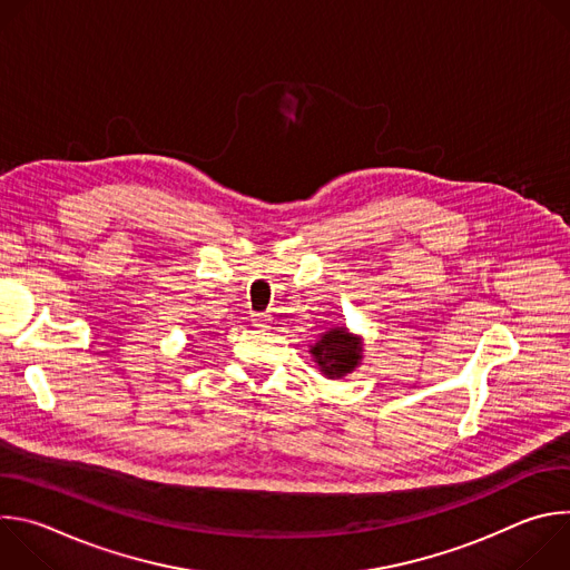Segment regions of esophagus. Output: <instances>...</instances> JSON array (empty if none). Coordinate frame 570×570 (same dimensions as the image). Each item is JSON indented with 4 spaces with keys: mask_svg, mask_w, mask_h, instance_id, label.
Here are the masks:
<instances>
[{
    "mask_svg": "<svg viewBox=\"0 0 570 570\" xmlns=\"http://www.w3.org/2000/svg\"><path fill=\"white\" fill-rule=\"evenodd\" d=\"M253 324H255V327H268L271 315L268 313H253Z\"/></svg>",
    "mask_w": 570,
    "mask_h": 570,
    "instance_id": "1",
    "label": "esophagus"
}]
</instances>
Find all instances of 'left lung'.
Wrapping results in <instances>:
<instances>
[{
  "instance_id": "1",
  "label": "left lung",
  "mask_w": 570,
  "mask_h": 570,
  "mask_svg": "<svg viewBox=\"0 0 570 570\" xmlns=\"http://www.w3.org/2000/svg\"><path fill=\"white\" fill-rule=\"evenodd\" d=\"M308 354L317 365L320 374L338 381L352 374L363 363V338L352 334L347 327H332L308 345Z\"/></svg>"
}]
</instances>
